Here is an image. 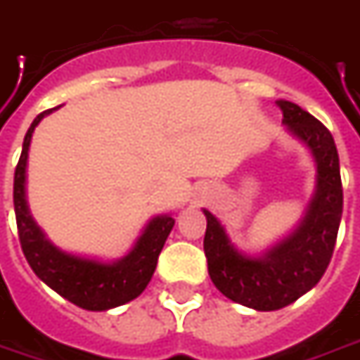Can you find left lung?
I'll list each match as a JSON object with an SVG mask.
<instances>
[{
    "label": "left lung",
    "mask_w": 360,
    "mask_h": 360,
    "mask_svg": "<svg viewBox=\"0 0 360 360\" xmlns=\"http://www.w3.org/2000/svg\"><path fill=\"white\" fill-rule=\"evenodd\" d=\"M285 131L309 151L315 189L303 217L288 234L260 252H244L209 209L205 256L217 290L256 311H276L307 293L329 266L343 214L339 153L319 120L290 100H278Z\"/></svg>",
    "instance_id": "obj_1"
}]
</instances>
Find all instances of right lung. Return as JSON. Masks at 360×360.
Masks as SVG:
<instances>
[{"label": "right lung", "instance_id": "add662e5", "mask_svg": "<svg viewBox=\"0 0 360 360\" xmlns=\"http://www.w3.org/2000/svg\"><path fill=\"white\" fill-rule=\"evenodd\" d=\"M58 108L60 106L39 114L23 139V151L13 179V205L19 240L27 262L41 282H45L51 290L82 309L106 311L136 300L148 288L175 219L171 214L151 217L128 254L116 260H102L98 256L65 250L51 240L46 232L37 224L27 202V160L39 122Z\"/></svg>", "mask_w": 360, "mask_h": 360}]
</instances>
